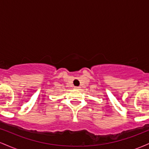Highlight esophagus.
I'll return each instance as SVG.
<instances>
[{
    "label": "esophagus",
    "mask_w": 149,
    "mask_h": 149,
    "mask_svg": "<svg viewBox=\"0 0 149 149\" xmlns=\"http://www.w3.org/2000/svg\"><path fill=\"white\" fill-rule=\"evenodd\" d=\"M74 88L76 89V90H79V89H80V87H75Z\"/></svg>",
    "instance_id": "1"
}]
</instances>
